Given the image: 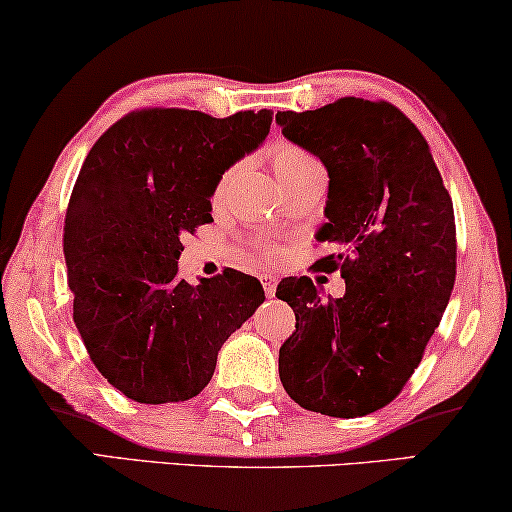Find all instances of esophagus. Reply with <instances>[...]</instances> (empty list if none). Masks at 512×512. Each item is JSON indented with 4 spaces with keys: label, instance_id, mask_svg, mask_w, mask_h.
Instances as JSON below:
<instances>
[{
    "label": "esophagus",
    "instance_id": "esophagus-1",
    "mask_svg": "<svg viewBox=\"0 0 512 512\" xmlns=\"http://www.w3.org/2000/svg\"><path fill=\"white\" fill-rule=\"evenodd\" d=\"M261 284H263V289H265V293H268V296H275V291H277V277L275 275H268V272H265V275H261Z\"/></svg>",
    "mask_w": 512,
    "mask_h": 512
}]
</instances>
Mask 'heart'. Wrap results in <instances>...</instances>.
<instances>
[{"label": "heart", "instance_id": "heart-1", "mask_svg": "<svg viewBox=\"0 0 512 512\" xmlns=\"http://www.w3.org/2000/svg\"><path fill=\"white\" fill-rule=\"evenodd\" d=\"M272 163H275V172L277 174H284V172L298 170V167L317 163V160H314L307 151L298 149V146H293V144H277L275 151H272ZM228 179H230V174L221 181V188L228 184Z\"/></svg>", "mask_w": 512, "mask_h": 512}]
</instances>
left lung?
Listing matches in <instances>:
<instances>
[{
	"instance_id": "8db88e82",
	"label": "left lung",
	"mask_w": 512,
	"mask_h": 512,
	"mask_svg": "<svg viewBox=\"0 0 512 512\" xmlns=\"http://www.w3.org/2000/svg\"><path fill=\"white\" fill-rule=\"evenodd\" d=\"M275 121L326 167L328 221L314 237L340 249L319 265L345 279V296L328 300L307 277L277 286L296 312L279 380L305 410L370 415L415 373L452 296V198L422 132L394 104L342 97Z\"/></svg>"
}]
</instances>
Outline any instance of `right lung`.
<instances>
[{
	"mask_svg": "<svg viewBox=\"0 0 512 512\" xmlns=\"http://www.w3.org/2000/svg\"><path fill=\"white\" fill-rule=\"evenodd\" d=\"M272 111L212 118L142 109L97 139L65 216L74 324L95 368L137 403H179L212 380L216 356L265 300L233 268L188 284L181 240L212 219L223 172L265 142Z\"/></svg>",
	"mask_w": 512,
	"mask_h": 512,
	"instance_id": "obj_1",
	"label": "right lung"
}]
</instances>
